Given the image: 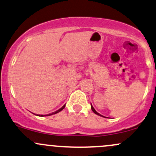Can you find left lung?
Listing matches in <instances>:
<instances>
[{
    "label": "left lung",
    "instance_id": "obj_1",
    "mask_svg": "<svg viewBox=\"0 0 156 156\" xmlns=\"http://www.w3.org/2000/svg\"><path fill=\"white\" fill-rule=\"evenodd\" d=\"M91 109H92V112H93L94 113H95V114H96V115H100V116H102V117H103V115H101V114H99L98 112H97L96 111H95V109H94V107H92V104H91Z\"/></svg>",
    "mask_w": 156,
    "mask_h": 156
}]
</instances>
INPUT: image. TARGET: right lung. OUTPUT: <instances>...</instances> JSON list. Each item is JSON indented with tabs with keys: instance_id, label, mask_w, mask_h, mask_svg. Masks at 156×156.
Segmentation results:
<instances>
[{
	"instance_id": "1",
	"label": "right lung",
	"mask_w": 156,
	"mask_h": 156,
	"mask_svg": "<svg viewBox=\"0 0 156 156\" xmlns=\"http://www.w3.org/2000/svg\"><path fill=\"white\" fill-rule=\"evenodd\" d=\"M65 107V104L64 106H63L62 107H61V108H60L58 110H57V111H55V112H52V113H50V114H48V115H48V116H49V115H53V114H56V113H58V112H61V110H62V109H64V108ZM37 115V116H41V117H43V116H44V115Z\"/></svg>"
}]
</instances>
